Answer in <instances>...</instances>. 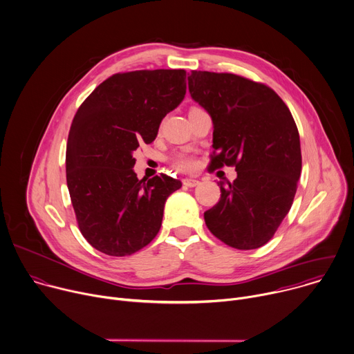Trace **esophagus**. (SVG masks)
I'll list each match as a JSON object with an SVG mask.
<instances>
[{"instance_id": "obj_1", "label": "esophagus", "mask_w": 354, "mask_h": 354, "mask_svg": "<svg viewBox=\"0 0 354 354\" xmlns=\"http://www.w3.org/2000/svg\"><path fill=\"white\" fill-rule=\"evenodd\" d=\"M183 184H184L185 187L194 188V187H196V185L199 184V181L195 180V178H184V180H183Z\"/></svg>"}]
</instances>
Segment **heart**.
<instances>
[{"instance_id":"1","label":"heart","mask_w":354,"mask_h":354,"mask_svg":"<svg viewBox=\"0 0 354 354\" xmlns=\"http://www.w3.org/2000/svg\"><path fill=\"white\" fill-rule=\"evenodd\" d=\"M173 163H174V166H176L177 169H180V170H191V169L194 167V165H195L192 156H189V155H187V153H180V155H177V156L173 159Z\"/></svg>"}]
</instances>
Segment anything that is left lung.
I'll list each match as a JSON object with an SVG mask.
<instances>
[{
  "mask_svg": "<svg viewBox=\"0 0 354 354\" xmlns=\"http://www.w3.org/2000/svg\"><path fill=\"white\" fill-rule=\"evenodd\" d=\"M188 88L213 120L209 167L236 170L228 185L217 183L221 196L205 223L225 245L257 249L274 236L297 189L301 152L292 113L272 88L232 73L192 71Z\"/></svg>",
  "mask_w": 354,
  "mask_h": 354,
  "instance_id": "8db88e82",
  "label": "left lung"
}]
</instances>
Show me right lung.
Masks as SVG:
<instances>
[{
    "mask_svg": "<svg viewBox=\"0 0 354 354\" xmlns=\"http://www.w3.org/2000/svg\"><path fill=\"white\" fill-rule=\"evenodd\" d=\"M184 69L116 73L77 109L66 147V183L79 230L109 256H130L159 232L165 202L181 188L166 174L138 180L134 151L151 144L187 91Z\"/></svg>",
    "mask_w": 354,
    "mask_h": 354,
    "instance_id": "right-lung-1",
    "label": "right lung"
}]
</instances>
